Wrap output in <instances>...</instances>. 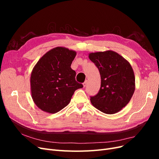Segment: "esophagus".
<instances>
[{
  "instance_id": "34e87169",
  "label": "esophagus",
  "mask_w": 159,
  "mask_h": 159,
  "mask_svg": "<svg viewBox=\"0 0 159 159\" xmlns=\"http://www.w3.org/2000/svg\"><path fill=\"white\" fill-rule=\"evenodd\" d=\"M87 84H88V81L87 80H85V81H84V83H83V85H84V87L85 88L86 85H87Z\"/></svg>"
}]
</instances>
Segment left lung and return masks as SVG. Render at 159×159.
Returning a JSON list of instances; mask_svg holds the SVG:
<instances>
[{
  "mask_svg": "<svg viewBox=\"0 0 159 159\" xmlns=\"http://www.w3.org/2000/svg\"><path fill=\"white\" fill-rule=\"evenodd\" d=\"M89 60L99 69L101 88L91 103L101 111L114 114L125 107L135 89L134 71L129 62L112 50L91 52Z\"/></svg>",
  "mask_w": 159,
  "mask_h": 159,
  "instance_id": "1",
  "label": "left lung"
}]
</instances>
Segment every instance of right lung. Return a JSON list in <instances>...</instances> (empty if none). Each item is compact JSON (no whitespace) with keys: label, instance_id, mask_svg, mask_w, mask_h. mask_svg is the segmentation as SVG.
Listing matches in <instances>:
<instances>
[{"label":"right lung","instance_id":"obj_1","mask_svg":"<svg viewBox=\"0 0 159 159\" xmlns=\"http://www.w3.org/2000/svg\"><path fill=\"white\" fill-rule=\"evenodd\" d=\"M76 54L65 47H56L47 52L33 68L32 98L43 111H60L70 103L74 91L83 88L75 81L76 73L71 68Z\"/></svg>","mask_w":159,"mask_h":159}]
</instances>
